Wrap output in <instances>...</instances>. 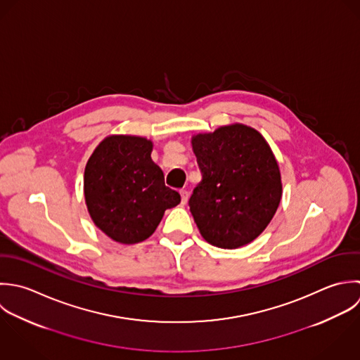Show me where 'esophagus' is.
<instances>
[{"label":"esophagus","instance_id":"obj_1","mask_svg":"<svg viewBox=\"0 0 360 360\" xmlns=\"http://www.w3.org/2000/svg\"><path fill=\"white\" fill-rule=\"evenodd\" d=\"M180 195H181V204H183V205L187 204V201H188V191H187V190H181V191H180Z\"/></svg>","mask_w":360,"mask_h":360}]
</instances>
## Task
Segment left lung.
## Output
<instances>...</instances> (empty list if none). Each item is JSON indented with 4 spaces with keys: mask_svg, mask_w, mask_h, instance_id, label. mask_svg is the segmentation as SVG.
<instances>
[{
    "mask_svg": "<svg viewBox=\"0 0 360 360\" xmlns=\"http://www.w3.org/2000/svg\"><path fill=\"white\" fill-rule=\"evenodd\" d=\"M202 180L188 205L210 244L238 248L258 238L274 218L282 197L278 162L254 128L219 127L191 139Z\"/></svg>",
    "mask_w": 360,
    "mask_h": 360,
    "instance_id": "obj_1",
    "label": "left lung"
}]
</instances>
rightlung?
<instances>
[{"label": "right lung", "mask_w": 360, "mask_h": 360, "mask_svg": "<svg viewBox=\"0 0 360 360\" xmlns=\"http://www.w3.org/2000/svg\"><path fill=\"white\" fill-rule=\"evenodd\" d=\"M152 141L135 135L106 136L91 155L84 193L94 224L110 239L135 244L148 239L180 194L165 186L152 160Z\"/></svg>", "instance_id": "add662e5"}]
</instances>
